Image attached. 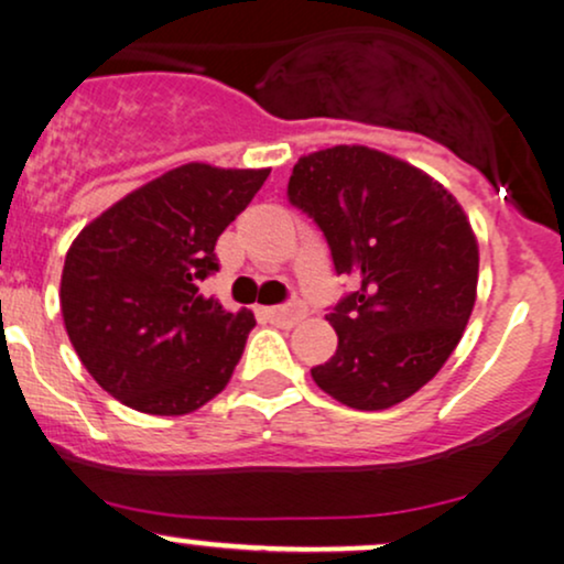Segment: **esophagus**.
<instances>
[{"label":"esophagus","mask_w":564,"mask_h":564,"mask_svg":"<svg viewBox=\"0 0 564 564\" xmlns=\"http://www.w3.org/2000/svg\"><path fill=\"white\" fill-rule=\"evenodd\" d=\"M263 314H267V318H271V322L293 326L305 316V308H303V303L293 301V303H282V305H271V308H263Z\"/></svg>","instance_id":"1"}]
</instances>
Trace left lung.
Here are the masks:
<instances>
[{"label":"left lung","mask_w":564,"mask_h":564,"mask_svg":"<svg viewBox=\"0 0 564 564\" xmlns=\"http://www.w3.org/2000/svg\"><path fill=\"white\" fill-rule=\"evenodd\" d=\"M288 200L316 221L356 290L326 322L337 350L311 377L356 410H384L436 377L476 303L478 246L460 204L421 170L366 145L297 159Z\"/></svg>","instance_id":"obj_1"}]
</instances>
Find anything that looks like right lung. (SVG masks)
Masks as SVG:
<instances>
[{
  "label": "right lung",
  "instance_id": "obj_1",
  "mask_svg": "<svg viewBox=\"0 0 564 564\" xmlns=\"http://www.w3.org/2000/svg\"><path fill=\"white\" fill-rule=\"evenodd\" d=\"M269 170L185 164L83 227L62 269V318L80 364L122 405L185 415L232 377L256 318L229 314L198 284L229 221Z\"/></svg>",
  "mask_w": 564,
  "mask_h": 564
}]
</instances>
